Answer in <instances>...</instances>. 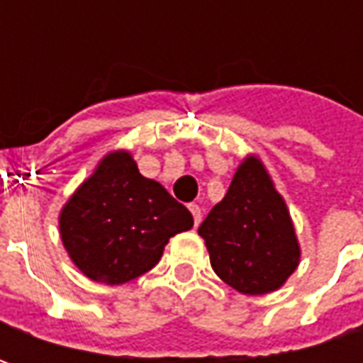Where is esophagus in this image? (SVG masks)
Masks as SVG:
<instances>
[{
    "label": "esophagus",
    "instance_id": "obj_1",
    "mask_svg": "<svg viewBox=\"0 0 363 363\" xmlns=\"http://www.w3.org/2000/svg\"><path fill=\"white\" fill-rule=\"evenodd\" d=\"M188 208H189V212H191V216H194V224L198 226V224L202 222V208H200L198 203H189Z\"/></svg>",
    "mask_w": 363,
    "mask_h": 363
}]
</instances>
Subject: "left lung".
I'll use <instances>...</instances> for the list:
<instances>
[{
	"instance_id": "1",
	"label": "left lung",
	"mask_w": 363,
	"mask_h": 363,
	"mask_svg": "<svg viewBox=\"0 0 363 363\" xmlns=\"http://www.w3.org/2000/svg\"><path fill=\"white\" fill-rule=\"evenodd\" d=\"M218 277L244 295L283 285L299 264V244L279 191L262 163L248 157L228 194L198 228Z\"/></svg>"
}]
</instances>
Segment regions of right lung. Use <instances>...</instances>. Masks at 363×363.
<instances>
[{
  "label": "right lung",
  "instance_id": "add662e5",
  "mask_svg": "<svg viewBox=\"0 0 363 363\" xmlns=\"http://www.w3.org/2000/svg\"><path fill=\"white\" fill-rule=\"evenodd\" d=\"M191 226L188 208L139 174L125 151L106 155L60 214L70 258L89 279L105 285L151 271L169 238Z\"/></svg>",
  "mask_w": 363,
  "mask_h": 363
}]
</instances>
